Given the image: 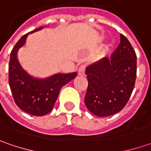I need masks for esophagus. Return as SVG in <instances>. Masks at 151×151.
I'll use <instances>...</instances> for the list:
<instances>
[{
    "instance_id": "obj_1",
    "label": "esophagus",
    "mask_w": 151,
    "mask_h": 151,
    "mask_svg": "<svg viewBox=\"0 0 151 151\" xmlns=\"http://www.w3.org/2000/svg\"><path fill=\"white\" fill-rule=\"evenodd\" d=\"M78 75H84V73H85V67H84V66H80V67L78 68Z\"/></svg>"
}]
</instances>
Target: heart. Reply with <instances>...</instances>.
<instances>
[{"label":"heart","instance_id":"1","mask_svg":"<svg viewBox=\"0 0 151 151\" xmlns=\"http://www.w3.org/2000/svg\"><path fill=\"white\" fill-rule=\"evenodd\" d=\"M104 49H105V48H106V47H104Z\"/></svg>","mask_w":151,"mask_h":151}]
</instances>
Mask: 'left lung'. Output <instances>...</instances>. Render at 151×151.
I'll use <instances>...</instances> for the list:
<instances>
[{"label": "left lung", "mask_w": 151, "mask_h": 151, "mask_svg": "<svg viewBox=\"0 0 151 151\" xmlns=\"http://www.w3.org/2000/svg\"><path fill=\"white\" fill-rule=\"evenodd\" d=\"M136 58L130 42L120 34V43L111 59L104 58L87 67L88 86L84 102L92 114L109 116L125 106L135 83Z\"/></svg>", "instance_id": "1"}]
</instances>
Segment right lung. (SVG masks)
Returning <instances> with one entry per match:
<instances>
[{
  "label": "right lung",
  "instance_id": "obj_1",
  "mask_svg": "<svg viewBox=\"0 0 151 151\" xmlns=\"http://www.w3.org/2000/svg\"><path fill=\"white\" fill-rule=\"evenodd\" d=\"M41 27L24 35L15 45L9 62V85L15 103L23 111L35 116L48 114L54 106L61 88L73 80L77 73H62L38 78L30 75L21 66L17 58L18 50L22 47L29 34L38 32Z\"/></svg>",
  "mask_w": 151,
  "mask_h": 151
}]
</instances>
